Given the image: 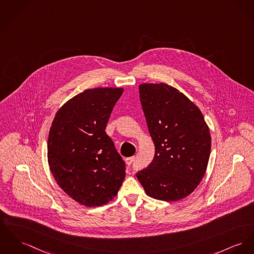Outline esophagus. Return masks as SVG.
I'll list each match as a JSON object with an SVG mask.
<instances>
[{"mask_svg": "<svg viewBox=\"0 0 254 254\" xmlns=\"http://www.w3.org/2000/svg\"><path fill=\"white\" fill-rule=\"evenodd\" d=\"M134 161H135V157H130V158H127V159L125 160L126 165H127L128 167H130V166L134 163Z\"/></svg>", "mask_w": 254, "mask_h": 254, "instance_id": "34e87169", "label": "esophagus"}]
</instances>
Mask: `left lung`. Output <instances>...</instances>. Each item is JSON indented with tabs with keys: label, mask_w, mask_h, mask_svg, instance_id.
Segmentation results:
<instances>
[{
	"label": "left lung",
	"mask_w": 254,
	"mask_h": 254,
	"mask_svg": "<svg viewBox=\"0 0 254 254\" xmlns=\"http://www.w3.org/2000/svg\"><path fill=\"white\" fill-rule=\"evenodd\" d=\"M138 91L155 155L135 175L150 197L180 200L205 174L211 151L209 128L200 110L175 87L142 84Z\"/></svg>",
	"instance_id": "8db88e82"
}]
</instances>
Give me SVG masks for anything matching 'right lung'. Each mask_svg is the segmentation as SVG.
I'll return each mask as SVG.
<instances>
[{
	"label": "right lung",
	"instance_id": "right-lung-1",
	"mask_svg": "<svg viewBox=\"0 0 254 254\" xmlns=\"http://www.w3.org/2000/svg\"><path fill=\"white\" fill-rule=\"evenodd\" d=\"M123 88L86 89L56 114L48 137V163L64 192L87 207L114 199L126 165L106 126Z\"/></svg>",
	"mask_w": 254,
	"mask_h": 254
}]
</instances>
